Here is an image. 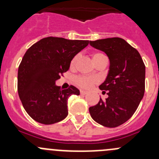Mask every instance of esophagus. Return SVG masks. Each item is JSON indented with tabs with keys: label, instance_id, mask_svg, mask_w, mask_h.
Masks as SVG:
<instances>
[{
	"label": "esophagus",
	"instance_id": "34e87169",
	"mask_svg": "<svg viewBox=\"0 0 159 159\" xmlns=\"http://www.w3.org/2000/svg\"><path fill=\"white\" fill-rule=\"evenodd\" d=\"M80 93H81V94H83V95H84V94H88V91H83V90H81V91H80Z\"/></svg>",
	"mask_w": 159,
	"mask_h": 159
}]
</instances>
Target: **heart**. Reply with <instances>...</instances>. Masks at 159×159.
<instances>
[{
    "mask_svg": "<svg viewBox=\"0 0 159 159\" xmlns=\"http://www.w3.org/2000/svg\"><path fill=\"white\" fill-rule=\"evenodd\" d=\"M103 54H101V53H95L93 55V60L94 61L97 59H98L100 57H103ZM78 58H79V55H76L74 57V58L71 60V62H70V66L75 67V65H76L77 61H78ZM98 80L96 78H94V77H84V76H78L75 78V82L76 83V84L79 87L82 88V89H90L91 86L94 84L97 83Z\"/></svg>",
    "mask_w": 159,
    "mask_h": 159,
    "instance_id": "heart-1",
    "label": "heart"
}]
</instances>
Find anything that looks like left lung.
Segmentation results:
<instances>
[{"mask_svg": "<svg viewBox=\"0 0 159 159\" xmlns=\"http://www.w3.org/2000/svg\"><path fill=\"white\" fill-rule=\"evenodd\" d=\"M110 61L105 81L99 86L108 97L89 108L91 118L108 128L124 124L135 112L145 93V66L139 51L120 38L91 41Z\"/></svg>", "mask_w": 159, "mask_h": 159, "instance_id": "8db88e82", "label": "left lung"}]
</instances>
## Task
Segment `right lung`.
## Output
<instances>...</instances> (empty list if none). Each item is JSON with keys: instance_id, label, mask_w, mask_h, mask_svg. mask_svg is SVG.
<instances>
[{"instance_id": "obj_1", "label": "right lung", "mask_w": 159, "mask_h": 159, "mask_svg": "<svg viewBox=\"0 0 159 159\" xmlns=\"http://www.w3.org/2000/svg\"><path fill=\"white\" fill-rule=\"evenodd\" d=\"M89 41L48 37L28 49L17 73V91L24 108L34 121L44 125L59 122L68 116V99L79 95L75 86L61 89L55 84L69 69L73 57Z\"/></svg>"}]
</instances>
